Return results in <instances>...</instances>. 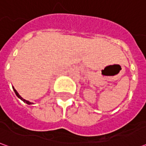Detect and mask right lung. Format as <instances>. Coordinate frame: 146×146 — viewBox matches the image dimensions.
<instances>
[{"label": "right lung", "instance_id": "add662e5", "mask_svg": "<svg viewBox=\"0 0 146 146\" xmlns=\"http://www.w3.org/2000/svg\"><path fill=\"white\" fill-rule=\"evenodd\" d=\"M12 88L14 89V92H15V95H17V97L19 98H20L21 100H22V101H23L24 102H25V103H27V104H28V105H31V104H33V103H32V102H29V101H27V100H26V99H24V98H22V97H21L20 95H19V93H18L17 92V91H16V90H15V89L14 88H13V87H12Z\"/></svg>", "mask_w": 146, "mask_h": 146}]
</instances>
